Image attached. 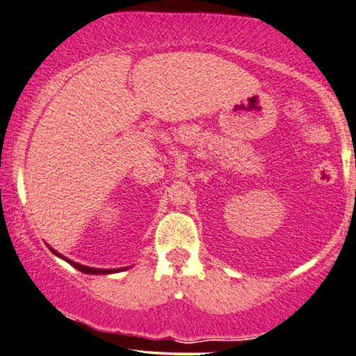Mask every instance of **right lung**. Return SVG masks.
<instances>
[{
    "label": "right lung",
    "mask_w": 356,
    "mask_h": 356,
    "mask_svg": "<svg viewBox=\"0 0 356 356\" xmlns=\"http://www.w3.org/2000/svg\"><path fill=\"white\" fill-rule=\"evenodd\" d=\"M49 247V245H47ZM50 250H52L54 255H57L58 258H62V260H65L67 263H70L73 268H76L78 271H81V273H86V275H111V273H118V271H122V268H118V270H99V268H90V266H85V265H80V263L76 261H72L68 260L67 257H63L62 253H58L57 250H54L52 247H49Z\"/></svg>",
    "instance_id": "1"
}]
</instances>
